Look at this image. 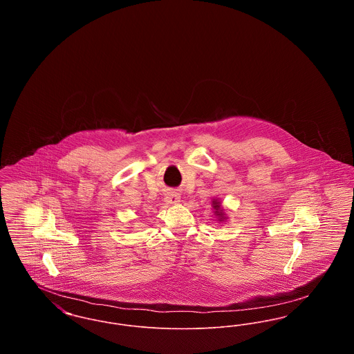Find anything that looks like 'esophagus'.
Segmentation results:
<instances>
[{"label":"esophagus","instance_id":"34e87169","mask_svg":"<svg viewBox=\"0 0 354 354\" xmlns=\"http://www.w3.org/2000/svg\"><path fill=\"white\" fill-rule=\"evenodd\" d=\"M165 202L166 204H176V203L180 202V196L176 192H169L165 196Z\"/></svg>","mask_w":354,"mask_h":354}]
</instances>
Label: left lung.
Here are the masks:
<instances>
[{
    "label": "left lung",
    "mask_w": 354,
    "mask_h": 354,
    "mask_svg": "<svg viewBox=\"0 0 354 354\" xmlns=\"http://www.w3.org/2000/svg\"><path fill=\"white\" fill-rule=\"evenodd\" d=\"M212 209H214V215L216 216V219H218L219 223L227 221L228 216H227V214H225V211H224V208L221 205V202H220L218 198L212 199Z\"/></svg>",
    "instance_id": "obj_1"
}]
</instances>
